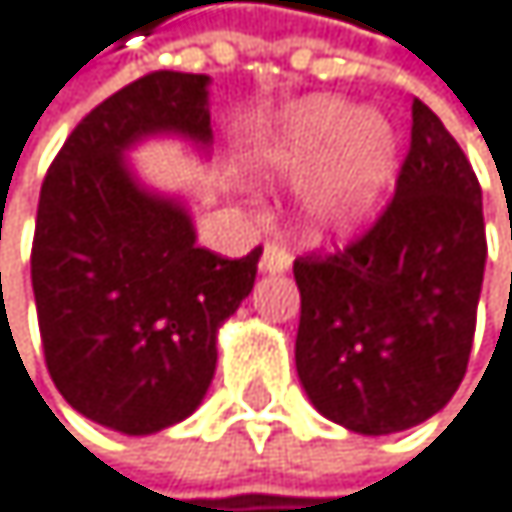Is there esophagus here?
Segmentation results:
<instances>
[{
    "label": "esophagus",
    "instance_id": "obj_1",
    "mask_svg": "<svg viewBox=\"0 0 512 512\" xmlns=\"http://www.w3.org/2000/svg\"><path fill=\"white\" fill-rule=\"evenodd\" d=\"M288 267H291V254L282 245H267L264 248V254H261V273L276 276V273H285Z\"/></svg>",
    "mask_w": 512,
    "mask_h": 512
}]
</instances>
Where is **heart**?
Returning a JSON list of instances; mask_svg holds the SVG:
<instances>
[{"label": "heart", "mask_w": 512, "mask_h": 512, "mask_svg": "<svg viewBox=\"0 0 512 512\" xmlns=\"http://www.w3.org/2000/svg\"><path fill=\"white\" fill-rule=\"evenodd\" d=\"M251 171L270 184L304 181L301 227L347 236L381 205L396 168V134L375 110H353L338 97H310L282 110L254 141Z\"/></svg>", "instance_id": "obj_1"}]
</instances>
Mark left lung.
I'll list each match as a JSON object with an SVG mask.
<instances>
[{
  "instance_id": "1",
  "label": "left lung",
  "mask_w": 512,
  "mask_h": 512,
  "mask_svg": "<svg viewBox=\"0 0 512 512\" xmlns=\"http://www.w3.org/2000/svg\"><path fill=\"white\" fill-rule=\"evenodd\" d=\"M476 174L415 97L396 196L359 242L294 261L298 378L322 418L362 436L418 427L464 381L485 273Z\"/></svg>"
}]
</instances>
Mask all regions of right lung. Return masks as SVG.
<instances>
[{
    "mask_svg": "<svg viewBox=\"0 0 512 512\" xmlns=\"http://www.w3.org/2000/svg\"><path fill=\"white\" fill-rule=\"evenodd\" d=\"M208 76L159 70L94 107L39 193L33 294L54 387L125 436L181 424L202 405L218 331L251 294L261 248L227 261L196 245L184 196L141 181L128 153L150 137L211 150Z\"/></svg>",
    "mask_w": 512,
    "mask_h": 512,
    "instance_id": "obj_1",
    "label": "right lung"
}]
</instances>
